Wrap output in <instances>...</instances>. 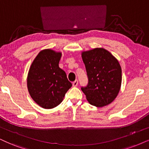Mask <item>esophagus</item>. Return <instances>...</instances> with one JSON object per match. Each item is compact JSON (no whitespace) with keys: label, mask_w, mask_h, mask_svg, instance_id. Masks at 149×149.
<instances>
[{"label":"esophagus","mask_w":149,"mask_h":149,"mask_svg":"<svg viewBox=\"0 0 149 149\" xmlns=\"http://www.w3.org/2000/svg\"><path fill=\"white\" fill-rule=\"evenodd\" d=\"M78 84V80H76L74 81V82H73V86H76Z\"/></svg>","instance_id":"34e87169"}]
</instances>
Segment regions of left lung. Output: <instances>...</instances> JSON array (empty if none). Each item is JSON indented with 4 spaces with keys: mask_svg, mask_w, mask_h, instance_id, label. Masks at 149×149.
<instances>
[{
    "mask_svg": "<svg viewBox=\"0 0 149 149\" xmlns=\"http://www.w3.org/2000/svg\"><path fill=\"white\" fill-rule=\"evenodd\" d=\"M88 83L81 89L90 104L102 107L110 104L119 93L122 69L119 63L108 51L95 48L83 52Z\"/></svg>",
    "mask_w": 149,
    "mask_h": 149,
    "instance_id": "left-lung-1",
    "label": "left lung"
}]
</instances>
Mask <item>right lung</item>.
I'll return each instance as SVG.
<instances>
[{
    "label": "right lung",
    "instance_id": "right-lung-1",
    "mask_svg": "<svg viewBox=\"0 0 149 149\" xmlns=\"http://www.w3.org/2000/svg\"><path fill=\"white\" fill-rule=\"evenodd\" d=\"M61 53L45 49L38 54L27 76L29 94L39 106L52 109L61 103L72 86L67 74L58 66Z\"/></svg>",
    "mask_w": 149,
    "mask_h": 149
}]
</instances>
